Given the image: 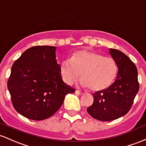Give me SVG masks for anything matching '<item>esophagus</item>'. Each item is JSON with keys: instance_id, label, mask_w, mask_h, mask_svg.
Masks as SVG:
<instances>
[{"instance_id": "34e87169", "label": "esophagus", "mask_w": 146, "mask_h": 146, "mask_svg": "<svg viewBox=\"0 0 146 146\" xmlns=\"http://www.w3.org/2000/svg\"><path fill=\"white\" fill-rule=\"evenodd\" d=\"M76 94L82 95V94H83V92H82L79 91V90H76Z\"/></svg>"}]
</instances>
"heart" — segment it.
<instances>
[{"instance_id": "obj_1", "label": "heart", "mask_w": 146, "mask_h": 146, "mask_svg": "<svg viewBox=\"0 0 146 146\" xmlns=\"http://www.w3.org/2000/svg\"><path fill=\"white\" fill-rule=\"evenodd\" d=\"M117 72V63L112 58L90 50L75 52L60 65V73L68 84L77 81L81 74L82 86L92 91L103 90L110 86Z\"/></svg>"}]
</instances>
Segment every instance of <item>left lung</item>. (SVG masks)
<instances>
[{"label": "left lung", "mask_w": 146, "mask_h": 146, "mask_svg": "<svg viewBox=\"0 0 146 146\" xmlns=\"http://www.w3.org/2000/svg\"><path fill=\"white\" fill-rule=\"evenodd\" d=\"M119 68L115 81L106 89L93 94L94 102L87 111L94 119L110 121L129 112L139 92L138 72L135 63L125 54L110 49Z\"/></svg>", "instance_id": "8db88e82"}]
</instances>
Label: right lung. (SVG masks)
<instances>
[{"label":"right lung","mask_w":146,"mask_h":146,"mask_svg":"<svg viewBox=\"0 0 146 146\" xmlns=\"http://www.w3.org/2000/svg\"><path fill=\"white\" fill-rule=\"evenodd\" d=\"M55 52L54 46L30 47L11 67L7 81L11 103L27 119L50 117L61 107L65 95L75 92L62 79Z\"/></svg>","instance_id":"1"}]
</instances>
